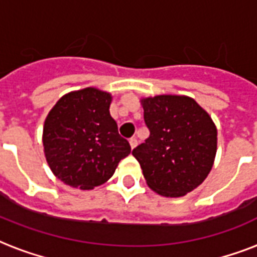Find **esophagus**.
I'll return each instance as SVG.
<instances>
[{"instance_id":"esophagus-1","label":"esophagus","mask_w":257,"mask_h":257,"mask_svg":"<svg viewBox=\"0 0 257 257\" xmlns=\"http://www.w3.org/2000/svg\"><path fill=\"white\" fill-rule=\"evenodd\" d=\"M129 145H131V148H136L137 145V140L136 137H132V139H129Z\"/></svg>"}]
</instances>
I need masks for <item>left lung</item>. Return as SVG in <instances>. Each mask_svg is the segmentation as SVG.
<instances>
[{"mask_svg":"<svg viewBox=\"0 0 257 257\" xmlns=\"http://www.w3.org/2000/svg\"><path fill=\"white\" fill-rule=\"evenodd\" d=\"M143 102L149 137L133 149L147 184L179 197L199 187L212 169L217 147L213 121L187 96L149 97Z\"/></svg>","mask_w":257,"mask_h":257,"instance_id":"8db88e82","label":"left lung"}]
</instances>
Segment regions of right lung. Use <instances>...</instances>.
<instances>
[{
    "mask_svg": "<svg viewBox=\"0 0 257 257\" xmlns=\"http://www.w3.org/2000/svg\"><path fill=\"white\" fill-rule=\"evenodd\" d=\"M112 97L86 88L61 97L44 125V148L50 169L70 187L104 184L131 153L109 113Z\"/></svg>",
    "mask_w": 257,
    "mask_h": 257,
    "instance_id": "obj_1",
    "label": "right lung"
}]
</instances>
